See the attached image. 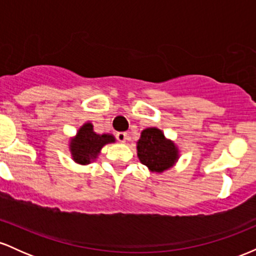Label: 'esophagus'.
Listing matches in <instances>:
<instances>
[{
    "instance_id": "obj_1",
    "label": "esophagus",
    "mask_w": 256,
    "mask_h": 256,
    "mask_svg": "<svg viewBox=\"0 0 256 256\" xmlns=\"http://www.w3.org/2000/svg\"><path fill=\"white\" fill-rule=\"evenodd\" d=\"M116 138H118L119 142L126 143L128 140V134H126V132H118V134H116Z\"/></svg>"
}]
</instances>
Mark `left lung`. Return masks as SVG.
I'll return each instance as SVG.
<instances>
[{
	"instance_id": "left-lung-1",
	"label": "left lung",
	"mask_w": 256,
	"mask_h": 256,
	"mask_svg": "<svg viewBox=\"0 0 256 256\" xmlns=\"http://www.w3.org/2000/svg\"><path fill=\"white\" fill-rule=\"evenodd\" d=\"M137 156L152 173H162L172 168L180 156L178 146L158 128H146L140 132Z\"/></svg>"
}]
</instances>
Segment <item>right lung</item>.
<instances>
[{
    "mask_svg": "<svg viewBox=\"0 0 256 256\" xmlns=\"http://www.w3.org/2000/svg\"><path fill=\"white\" fill-rule=\"evenodd\" d=\"M110 143H116V137L110 134H96L90 122H84L78 128L74 137L70 138L68 148L72 160L79 165H89L101 154L102 148Z\"/></svg>",
    "mask_w": 256,
    "mask_h": 256,
    "instance_id": "add662e5",
    "label": "right lung"
}]
</instances>
